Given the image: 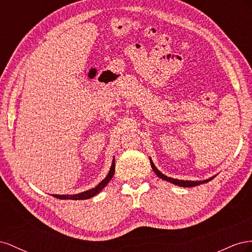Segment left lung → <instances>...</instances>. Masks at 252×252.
Instances as JSON below:
<instances>
[{
	"label": "left lung",
	"mask_w": 252,
	"mask_h": 252,
	"mask_svg": "<svg viewBox=\"0 0 252 252\" xmlns=\"http://www.w3.org/2000/svg\"><path fill=\"white\" fill-rule=\"evenodd\" d=\"M150 162H151V167H152V169L154 170V172L156 173V175L158 176V177H160L161 179H164V181H167V182H170V183H172V184H174V185H176V186H181V187H185V188H190V187H195V186H198V185H202V184H205V183H208V182H210L211 179H213L215 176H213V177H210L209 179H206V181H203V182H190V181H179V179H175V178H171V177H168V176H166V175H163L160 171H158L157 169H156V167L154 166V163H153V161L150 159Z\"/></svg>",
	"instance_id": "obj_1"
}]
</instances>
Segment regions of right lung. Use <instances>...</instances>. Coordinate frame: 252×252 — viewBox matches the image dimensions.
<instances>
[{"instance_id": "obj_1", "label": "right lung", "mask_w": 252, "mask_h": 252, "mask_svg": "<svg viewBox=\"0 0 252 252\" xmlns=\"http://www.w3.org/2000/svg\"><path fill=\"white\" fill-rule=\"evenodd\" d=\"M115 173V159L113 160L112 162V167H111V170L109 172V174H107V176L103 179V181L101 183H99L95 188H93L91 190H88L85 192H82V193H79V194H75V195H57V194H54L53 196L59 198V199H88V198H91L93 196H95L96 194H98L100 191H101L104 187L107 185V183H109L111 181V178L113 177Z\"/></svg>"}]
</instances>
